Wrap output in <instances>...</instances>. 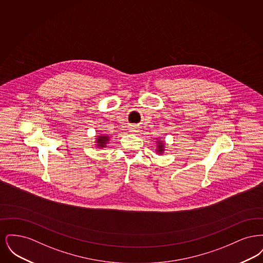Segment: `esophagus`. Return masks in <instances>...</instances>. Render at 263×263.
I'll use <instances>...</instances> for the list:
<instances>
[{
  "instance_id": "1",
  "label": "esophagus",
  "mask_w": 263,
  "mask_h": 263,
  "mask_svg": "<svg viewBox=\"0 0 263 263\" xmlns=\"http://www.w3.org/2000/svg\"><path fill=\"white\" fill-rule=\"evenodd\" d=\"M129 131L131 133H137V132H139V128H138L137 126H132V127H130Z\"/></svg>"
}]
</instances>
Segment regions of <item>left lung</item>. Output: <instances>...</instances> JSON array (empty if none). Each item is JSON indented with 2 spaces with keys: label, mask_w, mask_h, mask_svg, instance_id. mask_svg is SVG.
I'll list each match as a JSON object with an SVG mask.
<instances>
[{
  "label": "left lung",
  "mask_w": 263,
  "mask_h": 263,
  "mask_svg": "<svg viewBox=\"0 0 263 263\" xmlns=\"http://www.w3.org/2000/svg\"><path fill=\"white\" fill-rule=\"evenodd\" d=\"M157 153L162 155L163 152H164V142H163L162 140H158L157 141Z\"/></svg>",
  "instance_id": "obj_1"
}]
</instances>
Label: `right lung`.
Segmentation results:
<instances>
[{
    "instance_id": "right-lung-1",
    "label": "right lung",
    "mask_w": 263,
    "mask_h": 263,
    "mask_svg": "<svg viewBox=\"0 0 263 263\" xmlns=\"http://www.w3.org/2000/svg\"><path fill=\"white\" fill-rule=\"evenodd\" d=\"M109 141H110V137H109V136H107V135H105V134L99 135V136L97 137V140H96V147L100 148V149L105 148L106 145H107V143H108Z\"/></svg>"
}]
</instances>
